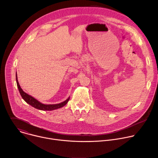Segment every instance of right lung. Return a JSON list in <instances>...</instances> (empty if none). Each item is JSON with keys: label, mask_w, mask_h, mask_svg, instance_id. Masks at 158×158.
Masks as SVG:
<instances>
[{"label": "right lung", "mask_w": 158, "mask_h": 158, "mask_svg": "<svg viewBox=\"0 0 158 158\" xmlns=\"http://www.w3.org/2000/svg\"><path fill=\"white\" fill-rule=\"evenodd\" d=\"M16 82H17V87L19 89V93L22 96V98H23V99L29 104L32 106V107L39 109V110H52L54 109H57L59 108H60L63 106H64L67 102H68L70 98L68 99H67L65 101H64L62 102H60L59 104H44L41 102H40L39 101L32 97L31 96L27 94L20 87L19 83L17 80V73H16Z\"/></svg>", "instance_id": "1"}]
</instances>
